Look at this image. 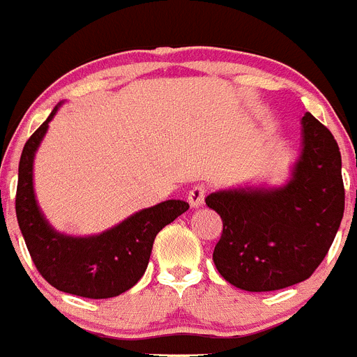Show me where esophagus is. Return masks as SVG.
Instances as JSON below:
<instances>
[{
  "label": "esophagus",
  "mask_w": 357,
  "mask_h": 357,
  "mask_svg": "<svg viewBox=\"0 0 357 357\" xmlns=\"http://www.w3.org/2000/svg\"><path fill=\"white\" fill-rule=\"evenodd\" d=\"M206 185H195V188L189 189L188 200L191 204V207H200L204 204V200H206Z\"/></svg>",
  "instance_id": "esophagus-1"
}]
</instances>
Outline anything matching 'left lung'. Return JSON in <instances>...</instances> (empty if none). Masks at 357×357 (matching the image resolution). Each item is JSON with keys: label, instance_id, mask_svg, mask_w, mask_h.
Here are the masks:
<instances>
[{"label": "left lung", "instance_id": "left-lung-1", "mask_svg": "<svg viewBox=\"0 0 357 357\" xmlns=\"http://www.w3.org/2000/svg\"><path fill=\"white\" fill-rule=\"evenodd\" d=\"M304 148L288 185L272 191H220L206 204L220 214L213 252L218 272L245 291H275L309 279L329 252L345 211L342 155L311 112Z\"/></svg>", "mask_w": 357, "mask_h": 357}]
</instances>
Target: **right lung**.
Wrapping results in <instances>:
<instances>
[{
	"label": "right lung",
	"mask_w": 357,
	"mask_h": 357,
	"mask_svg": "<svg viewBox=\"0 0 357 357\" xmlns=\"http://www.w3.org/2000/svg\"><path fill=\"white\" fill-rule=\"evenodd\" d=\"M30 135L19 160L15 214L30 257L53 288L85 298H110L137 284L150 261L153 239L189 209L184 200H166L139 211L114 229L93 238L56 234L40 214L33 197V155L55 116Z\"/></svg>",
	"instance_id": "add662e5"
}]
</instances>
